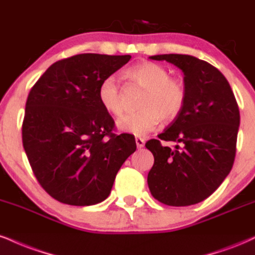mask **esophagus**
Instances as JSON below:
<instances>
[{"label": "esophagus", "mask_w": 255, "mask_h": 255, "mask_svg": "<svg viewBox=\"0 0 255 255\" xmlns=\"http://www.w3.org/2000/svg\"><path fill=\"white\" fill-rule=\"evenodd\" d=\"M135 142H136L137 148H142V147L145 146V140H143L142 137H135Z\"/></svg>", "instance_id": "1"}]
</instances>
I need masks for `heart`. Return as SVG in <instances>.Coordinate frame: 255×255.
Returning <instances> with one entry per match:
<instances>
[{
  "instance_id": "1",
  "label": "heart",
  "mask_w": 255,
  "mask_h": 255,
  "mask_svg": "<svg viewBox=\"0 0 255 255\" xmlns=\"http://www.w3.org/2000/svg\"><path fill=\"white\" fill-rule=\"evenodd\" d=\"M126 78L145 88L140 98V109L118 120L120 130L134 135H145L164 122H172L179 116L186 101V89L182 81L170 77L166 67L154 61H140L125 71ZM97 97L109 114L119 116L124 110L121 89L114 76L100 82Z\"/></svg>"
}]
</instances>
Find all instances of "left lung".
<instances>
[{
  "label": "left lung",
  "mask_w": 255,
  "mask_h": 255,
  "mask_svg": "<svg viewBox=\"0 0 255 255\" xmlns=\"http://www.w3.org/2000/svg\"><path fill=\"white\" fill-rule=\"evenodd\" d=\"M184 73L186 101L179 116L146 142L154 164L147 183L153 197L172 207L204 201L231 172L236 153L240 112L225 76L207 61L188 54H159ZM173 140L174 149L161 145Z\"/></svg>",
  "instance_id": "1"
}]
</instances>
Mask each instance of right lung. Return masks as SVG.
Segmentation results:
<instances>
[{"mask_svg": "<svg viewBox=\"0 0 255 255\" xmlns=\"http://www.w3.org/2000/svg\"><path fill=\"white\" fill-rule=\"evenodd\" d=\"M130 58L83 53L58 60L30 89L23 148L40 185L61 203L104 201L120 167L135 152L134 135L114 134V120L97 97L100 82Z\"/></svg>", "mask_w": 255, "mask_h": 255, "instance_id": "right-lung-1", "label": "right lung"}]
</instances>
